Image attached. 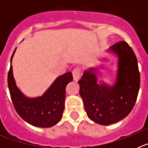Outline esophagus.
I'll return each mask as SVG.
<instances>
[{"label":"esophagus","mask_w":148,"mask_h":148,"mask_svg":"<svg viewBox=\"0 0 148 148\" xmlns=\"http://www.w3.org/2000/svg\"><path fill=\"white\" fill-rule=\"evenodd\" d=\"M81 73H82V70H81V68H79V67L75 68V69L73 70V79H74L75 81H78V79H79V78H80Z\"/></svg>","instance_id":"34e87169"}]
</instances>
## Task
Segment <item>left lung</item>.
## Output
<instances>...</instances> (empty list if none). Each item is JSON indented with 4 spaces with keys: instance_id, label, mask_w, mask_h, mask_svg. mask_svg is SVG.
<instances>
[{
    "instance_id": "obj_1",
    "label": "left lung",
    "mask_w": 148,
    "mask_h": 148,
    "mask_svg": "<svg viewBox=\"0 0 148 148\" xmlns=\"http://www.w3.org/2000/svg\"><path fill=\"white\" fill-rule=\"evenodd\" d=\"M119 57L116 83L113 87L97 83L92 67L84 72L78 81L82 96L89 118L101 125L118 122L131 112L140 87V73L135 53L124 40L109 48Z\"/></svg>"
}]
</instances>
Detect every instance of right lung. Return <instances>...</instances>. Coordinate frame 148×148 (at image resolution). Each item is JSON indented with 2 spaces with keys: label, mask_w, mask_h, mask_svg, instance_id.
Segmentation results:
<instances>
[{
  "label": "right lung",
  "mask_w": 148,
  "mask_h": 148,
  "mask_svg": "<svg viewBox=\"0 0 148 148\" xmlns=\"http://www.w3.org/2000/svg\"><path fill=\"white\" fill-rule=\"evenodd\" d=\"M15 51L12 56L11 64ZM73 79L72 73L68 72L56 78L42 96L29 99L26 97L17 87L11 64L8 73V87L17 113L24 121L33 126L50 127L56 125L62 118L66 87Z\"/></svg>",
  "instance_id": "obj_1"
}]
</instances>
